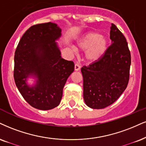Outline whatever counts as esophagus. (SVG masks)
Instances as JSON below:
<instances>
[{"mask_svg": "<svg viewBox=\"0 0 146 146\" xmlns=\"http://www.w3.org/2000/svg\"><path fill=\"white\" fill-rule=\"evenodd\" d=\"M80 65L78 64H75V66H74V70H76V71H78V70H80Z\"/></svg>", "mask_w": 146, "mask_h": 146, "instance_id": "esophagus-1", "label": "esophagus"}]
</instances>
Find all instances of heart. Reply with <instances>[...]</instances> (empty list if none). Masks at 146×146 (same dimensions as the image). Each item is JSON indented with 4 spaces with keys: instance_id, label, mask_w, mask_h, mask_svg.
Here are the masks:
<instances>
[{
    "instance_id": "heart-1",
    "label": "heart",
    "mask_w": 146,
    "mask_h": 146,
    "mask_svg": "<svg viewBox=\"0 0 146 146\" xmlns=\"http://www.w3.org/2000/svg\"><path fill=\"white\" fill-rule=\"evenodd\" d=\"M107 46V40L96 32L87 34L78 43L79 48L87 51L85 58L87 62L91 63L98 61L106 52Z\"/></svg>"
}]
</instances>
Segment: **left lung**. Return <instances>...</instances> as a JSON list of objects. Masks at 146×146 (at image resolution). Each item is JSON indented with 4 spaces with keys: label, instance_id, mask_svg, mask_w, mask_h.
Returning <instances> with one entry per match:
<instances>
[{
    "label": "left lung",
    "instance_id": "left-lung-1",
    "mask_svg": "<svg viewBox=\"0 0 146 146\" xmlns=\"http://www.w3.org/2000/svg\"><path fill=\"white\" fill-rule=\"evenodd\" d=\"M110 35L112 43L104 55L81 68L84 100L93 109H102L112 104L128 85L131 62L128 43L113 23Z\"/></svg>",
    "mask_w": 146,
    "mask_h": 146
}]
</instances>
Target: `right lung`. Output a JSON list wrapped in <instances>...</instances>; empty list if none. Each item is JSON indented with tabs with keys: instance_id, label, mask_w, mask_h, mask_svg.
I'll return each mask as SVG.
<instances>
[{
	"instance_id": "add662e5",
	"label": "right lung",
	"mask_w": 146,
	"mask_h": 146,
	"mask_svg": "<svg viewBox=\"0 0 146 146\" xmlns=\"http://www.w3.org/2000/svg\"><path fill=\"white\" fill-rule=\"evenodd\" d=\"M60 28L48 22L32 26L23 34L16 48L13 76L18 90L32 107L48 110L57 107L62 98L63 88L74 70L72 61L61 57L57 42ZM30 75L38 78L30 88L26 79Z\"/></svg>"
}]
</instances>
